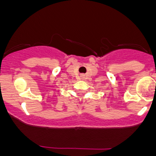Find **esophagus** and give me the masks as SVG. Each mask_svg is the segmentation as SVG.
I'll return each instance as SVG.
<instances>
[{
    "label": "esophagus",
    "mask_w": 156,
    "mask_h": 156,
    "mask_svg": "<svg viewBox=\"0 0 156 156\" xmlns=\"http://www.w3.org/2000/svg\"><path fill=\"white\" fill-rule=\"evenodd\" d=\"M81 77H83V76H81Z\"/></svg>",
    "instance_id": "34e87169"
}]
</instances>
